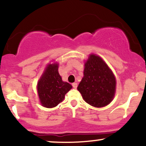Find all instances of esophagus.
I'll list each match as a JSON object with an SVG mask.
<instances>
[{"instance_id": "obj_1", "label": "esophagus", "mask_w": 146, "mask_h": 146, "mask_svg": "<svg viewBox=\"0 0 146 146\" xmlns=\"http://www.w3.org/2000/svg\"><path fill=\"white\" fill-rule=\"evenodd\" d=\"M72 86L74 88H77V87H78V84L77 83H73L72 84Z\"/></svg>"}]
</instances>
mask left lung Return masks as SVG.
Instances as JSON below:
<instances>
[{
    "mask_svg": "<svg viewBox=\"0 0 146 146\" xmlns=\"http://www.w3.org/2000/svg\"><path fill=\"white\" fill-rule=\"evenodd\" d=\"M115 86V78L108 66L99 56L90 55L78 86L84 101L97 108L105 106L113 100Z\"/></svg>",
    "mask_w": 146,
    "mask_h": 146,
    "instance_id": "8db88e82",
    "label": "left lung"
}]
</instances>
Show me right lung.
<instances>
[{"label":"right lung","mask_w":146,"mask_h":146,"mask_svg":"<svg viewBox=\"0 0 146 146\" xmlns=\"http://www.w3.org/2000/svg\"><path fill=\"white\" fill-rule=\"evenodd\" d=\"M72 88L70 84L63 82L59 73L58 64H49L38 84L40 103L46 108H53L64 99V95Z\"/></svg>","instance_id":"add662e5"}]
</instances>
